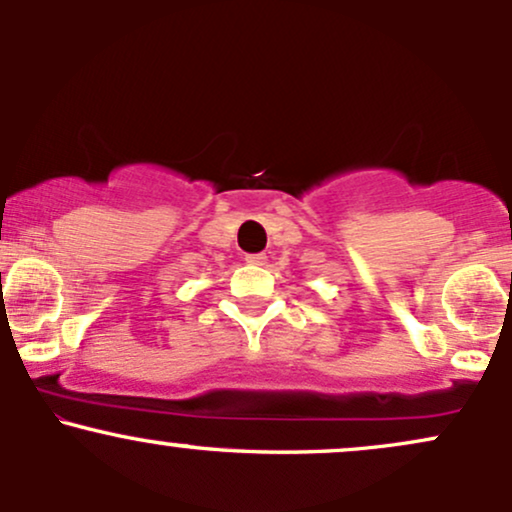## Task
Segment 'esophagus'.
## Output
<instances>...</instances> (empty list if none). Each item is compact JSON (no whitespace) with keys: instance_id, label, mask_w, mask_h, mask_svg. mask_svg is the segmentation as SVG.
I'll list each match as a JSON object with an SVG mask.
<instances>
[{"instance_id":"obj_1","label":"esophagus","mask_w":512,"mask_h":512,"mask_svg":"<svg viewBox=\"0 0 512 512\" xmlns=\"http://www.w3.org/2000/svg\"><path fill=\"white\" fill-rule=\"evenodd\" d=\"M245 262L262 267V264H267V255H264V252H255V255H245Z\"/></svg>"}]
</instances>
